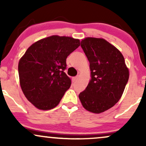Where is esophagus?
<instances>
[{
    "instance_id": "obj_1",
    "label": "esophagus",
    "mask_w": 146,
    "mask_h": 146,
    "mask_svg": "<svg viewBox=\"0 0 146 146\" xmlns=\"http://www.w3.org/2000/svg\"><path fill=\"white\" fill-rule=\"evenodd\" d=\"M78 80V76L73 77V82H76Z\"/></svg>"
}]
</instances>
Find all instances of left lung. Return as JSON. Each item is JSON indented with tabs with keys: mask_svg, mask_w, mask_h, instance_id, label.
<instances>
[{
	"mask_svg": "<svg viewBox=\"0 0 146 146\" xmlns=\"http://www.w3.org/2000/svg\"><path fill=\"white\" fill-rule=\"evenodd\" d=\"M81 47L89 61L91 80L79 98L88 111L103 113L121 98L128 81V68L121 52L104 39L86 38Z\"/></svg>",
	"mask_w": 146,
	"mask_h": 146,
	"instance_id": "1",
	"label": "left lung"
}]
</instances>
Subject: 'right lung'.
I'll list each match as a JSON object with an SVG mask.
<instances>
[{"label": "right lung", "mask_w": 146, "mask_h": 146, "mask_svg": "<svg viewBox=\"0 0 146 146\" xmlns=\"http://www.w3.org/2000/svg\"><path fill=\"white\" fill-rule=\"evenodd\" d=\"M80 45L71 37L52 36L30 46L18 63L20 84L37 108L50 110L60 103L71 80L64 73L66 60Z\"/></svg>", "instance_id": "add662e5"}]
</instances>
